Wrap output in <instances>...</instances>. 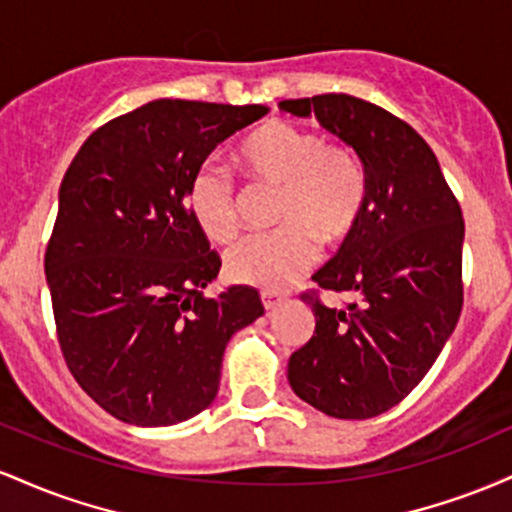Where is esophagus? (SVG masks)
<instances>
[{
  "label": "esophagus",
  "mask_w": 512,
  "mask_h": 512,
  "mask_svg": "<svg viewBox=\"0 0 512 512\" xmlns=\"http://www.w3.org/2000/svg\"><path fill=\"white\" fill-rule=\"evenodd\" d=\"M284 303V296H279V293H269V291H264L262 293V305H264V310H274V308H279V305Z\"/></svg>",
  "instance_id": "1"
}]
</instances>
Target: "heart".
I'll return each instance as SVG.
<instances>
[{
	"instance_id": "b5f03b06",
	"label": "heart",
	"mask_w": 512,
	"mask_h": 512,
	"mask_svg": "<svg viewBox=\"0 0 512 512\" xmlns=\"http://www.w3.org/2000/svg\"><path fill=\"white\" fill-rule=\"evenodd\" d=\"M238 161L252 180L279 187L274 221L281 228L233 245L226 272L233 281L262 291H284L317 260V238L339 245L356 231L368 204V178L351 149L322 142L313 129L274 120L250 134ZM187 207L199 231L228 243L238 231L233 182L214 166L192 175Z\"/></svg>"
}]
</instances>
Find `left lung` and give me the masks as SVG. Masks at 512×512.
Masks as SVG:
<instances>
[{
    "mask_svg": "<svg viewBox=\"0 0 512 512\" xmlns=\"http://www.w3.org/2000/svg\"><path fill=\"white\" fill-rule=\"evenodd\" d=\"M317 117L361 158L368 204L337 255L313 274L320 289L354 293L315 315L308 344L289 358V383L303 402L334 419H370L424 380L462 310V209L436 154L407 122L378 105L325 93L281 101Z\"/></svg>",
    "mask_w": 512,
    "mask_h": 512,
    "instance_id": "8db88e82",
    "label": "left lung"
}]
</instances>
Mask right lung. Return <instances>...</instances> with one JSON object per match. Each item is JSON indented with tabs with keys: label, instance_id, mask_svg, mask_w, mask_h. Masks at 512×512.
I'll return each mask as SVG.
<instances>
[{
	"label": "right lung",
	"instance_id": "obj_1",
	"mask_svg": "<svg viewBox=\"0 0 512 512\" xmlns=\"http://www.w3.org/2000/svg\"><path fill=\"white\" fill-rule=\"evenodd\" d=\"M262 105L151 101L91 134L60 185L45 276L64 361L96 404L173 426L216 399L226 344L264 313L228 286L187 207L192 175Z\"/></svg>",
	"mask_w": 512,
	"mask_h": 512
}]
</instances>
